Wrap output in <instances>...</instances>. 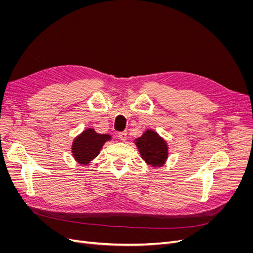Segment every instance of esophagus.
Returning a JSON list of instances; mask_svg holds the SVG:
<instances>
[{"label": "esophagus", "instance_id": "obj_1", "mask_svg": "<svg viewBox=\"0 0 253 253\" xmlns=\"http://www.w3.org/2000/svg\"><path fill=\"white\" fill-rule=\"evenodd\" d=\"M118 136H119V138L121 139L122 141H125V140L127 139V131H122V132H120Z\"/></svg>", "mask_w": 253, "mask_h": 253}]
</instances>
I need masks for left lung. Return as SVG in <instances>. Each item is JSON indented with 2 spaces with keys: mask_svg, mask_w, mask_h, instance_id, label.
I'll return each mask as SVG.
<instances>
[{
  "mask_svg": "<svg viewBox=\"0 0 253 253\" xmlns=\"http://www.w3.org/2000/svg\"><path fill=\"white\" fill-rule=\"evenodd\" d=\"M136 145L141 158L152 166H162L168 156L166 142L153 130L145 131L136 139Z\"/></svg>",
  "mask_w": 253,
  "mask_h": 253,
  "instance_id": "obj_1",
  "label": "left lung"
}]
</instances>
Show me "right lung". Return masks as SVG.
Masks as SVG:
<instances>
[{
  "label": "right lung",
  "mask_w": 253,
  "mask_h": 253,
  "mask_svg": "<svg viewBox=\"0 0 253 253\" xmlns=\"http://www.w3.org/2000/svg\"><path fill=\"white\" fill-rule=\"evenodd\" d=\"M108 134H98L93 129L85 130L73 142V155L77 162L86 165L92 159L98 156L106 140H110Z\"/></svg>",
  "instance_id": "obj_1"
}]
</instances>
